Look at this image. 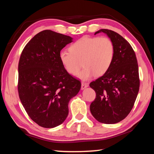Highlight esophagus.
<instances>
[{"label": "esophagus", "mask_w": 154, "mask_h": 154, "mask_svg": "<svg viewBox=\"0 0 154 154\" xmlns=\"http://www.w3.org/2000/svg\"><path fill=\"white\" fill-rule=\"evenodd\" d=\"M88 86V83L86 82H82V89L83 90L85 88H86Z\"/></svg>", "instance_id": "34e87169"}]
</instances>
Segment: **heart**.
Listing matches in <instances>:
<instances>
[{"label": "heart", "mask_w": 154, "mask_h": 154, "mask_svg": "<svg viewBox=\"0 0 154 154\" xmlns=\"http://www.w3.org/2000/svg\"><path fill=\"white\" fill-rule=\"evenodd\" d=\"M69 51L60 53V60L65 70L70 75H76L83 65L84 68L78 76L87 80L94 75L101 76L109 71L113 60L115 48L106 36H85L72 43Z\"/></svg>", "instance_id": "heart-1"}]
</instances>
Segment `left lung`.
<instances>
[{"mask_svg": "<svg viewBox=\"0 0 154 154\" xmlns=\"http://www.w3.org/2000/svg\"><path fill=\"white\" fill-rule=\"evenodd\" d=\"M113 42L115 54L109 71L90 83L96 98L90 111L96 120L103 124H116L126 118L134 105L139 90V66L132 46L118 33L100 29Z\"/></svg>", "mask_w": 154, "mask_h": 154, "instance_id": "obj_1", "label": "left lung"}]
</instances>
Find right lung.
I'll return each instance as SVG.
<instances>
[{
  "label": "right lung",
  "instance_id": "1",
  "mask_svg": "<svg viewBox=\"0 0 154 154\" xmlns=\"http://www.w3.org/2000/svg\"><path fill=\"white\" fill-rule=\"evenodd\" d=\"M72 39L45 30L36 34L21 54L18 94L31 119L41 127L51 128L63 123L70 100L80 90V81L65 70L59 56Z\"/></svg>",
  "mask_w": 154,
  "mask_h": 154
}]
</instances>
